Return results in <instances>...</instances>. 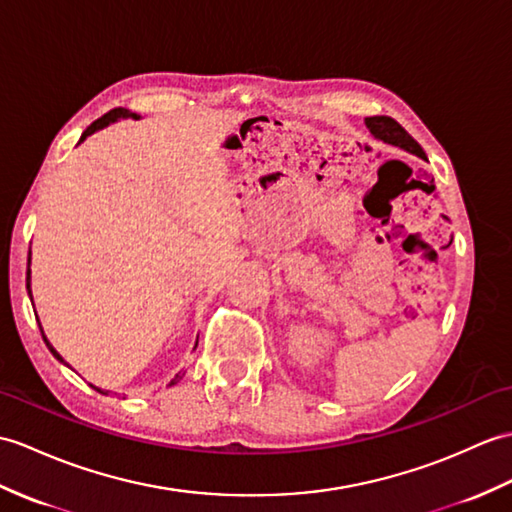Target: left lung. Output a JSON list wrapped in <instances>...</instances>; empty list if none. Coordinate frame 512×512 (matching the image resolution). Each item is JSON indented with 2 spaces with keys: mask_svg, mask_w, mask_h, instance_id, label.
I'll return each mask as SVG.
<instances>
[{
  "mask_svg": "<svg viewBox=\"0 0 512 512\" xmlns=\"http://www.w3.org/2000/svg\"><path fill=\"white\" fill-rule=\"evenodd\" d=\"M366 126H368V130H371V133H373L377 139L386 141V144L403 148V150L410 152V154H417V157L427 159L423 148L408 135V130L403 128L399 122L392 120V117H386V115L366 117Z\"/></svg>",
  "mask_w": 512,
  "mask_h": 512,
  "instance_id": "8db88e82",
  "label": "left lung"
}]
</instances>
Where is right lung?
<instances>
[{
  "label": "right lung",
  "instance_id": "1",
  "mask_svg": "<svg viewBox=\"0 0 512 512\" xmlns=\"http://www.w3.org/2000/svg\"><path fill=\"white\" fill-rule=\"evenodd\" d=\"M122 117H133V120H137V113H133V111H128V109H113V111H109V113H106V115H102L100 117V120H95L87 130H85V133H82V137H80V141H85L91 133H95V130H100V128H104V126H109L111 122H117V120H122ZM28 264H30V261H28ZM26 288H28V296H30V301H32V290H30V268H28V272H26ZM41 327V325H39ZM41 334H43V331H41ZM43 340H45V344H47V349H50L52 351V355H54V358L56 360H61L63 364H65V360L61 358V355H58L56 353V349L52 347V344L50 342H47V338H45V334H43ZM198 344V342H196ZM183 375L185 373H176L174 375V379H172V382L168 384V386H174V384H178V382H181V379H183ZM95 388V386H93ZM95 390H98V392H102V395H109V390H102V388H95Z\"/></svg>",
  "mask_w": 512,
  "mask_h": 512
}]
</instances>
